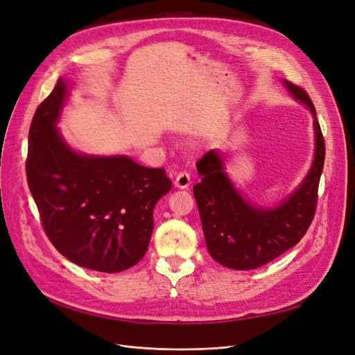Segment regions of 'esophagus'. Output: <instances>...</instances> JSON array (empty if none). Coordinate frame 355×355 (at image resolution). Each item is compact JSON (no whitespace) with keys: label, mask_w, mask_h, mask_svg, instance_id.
<instances>
[{"label":"esophagus","mask_w":355,"mask_h":355,"mask_svg":"<svg viewBox=\"0 0 355 355\" xmlns=\"http://www.w3.org/2000/svg\"><path fill=\"white\" fill-rule=\"evenodd\" d=\"M191 185V176L187 171H180V173L176 175L175 179V187L179 189H188Z\"/></svg>","instance_id":"1"}]
</instances>
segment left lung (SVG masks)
<instances>
[{
	"label": "left lung",
	"instance_id": "obj_1",
	"mask_svg": "<svg viewBox=\"0 0 355 355\" xmlns=\"http://www.w3.org/2000/svg\"><path fill=\"white\" fill-rule=\"evenodd\" d=\"M295 98L314 116L315 155L313 166L293 194L278 207L263 209L245 201L225 173L222 155L211 149L197 163L201 182L194 187L204 239L214 261L232 270L263 266L304 237L314 219L326 145L314 103L302 87L284 81Z\"/></svg>",
	"mask_w": 355,
	"mask_h": 355
}]
</instances>
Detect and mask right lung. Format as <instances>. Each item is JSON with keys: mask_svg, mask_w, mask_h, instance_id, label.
I'll use <instances>...</instances> for the list:
<instances>
[{"mask_svg": "<svg viewBox=\"0 0 355 355\" xmlns=\"http://www.w3.org/2000/svg\"><path fill=\"white\" fill-rule=\"evenodd\" d=\"M68 85L59 80L29 127L28 187L56 250L83 268L120 272L145 256L157 201L171 189L164 168L130 157L75 153L56 128Z\"/></svg>", "mask_w": 355, "mask_h": 355, "instance_id": "obj_1", "label": "right lung"}]
</instances>
